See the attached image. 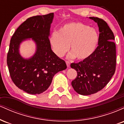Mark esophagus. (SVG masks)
Here are the masks:
<instances>
[{
	"mask_svg": "<svg viewBox=\"0 0 124 124\" xmlns=\"http://www.w3.org/2000/svg\"><path fill=\"white\" fill-rule=\"evenodd\" d=\"M66 63L67 66H68V67H70V62H69V61H66Z\"/></svg>",
	"mask_w": 124,
	"mask_h": 124,
	"instance_id": "esophagus-1",
	"label": "esophagus"
}]
</instances>
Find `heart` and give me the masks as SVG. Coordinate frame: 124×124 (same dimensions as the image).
Here are the masks:
<instances>
[{
	"label": "heart",
	"instance_id": "b5f03b06",
	"mask_svg": "<svg viewBox=\"0 0 124 124\" xmlns=\"http://www.w3.org/2000/svg\"><path fill=\"white\" fill-rule=\"evenodd\" d=\"M99 41V35L95 29L82 23H71L60 28L58 33L54 32L50 42L55 54L63 56L70 45L72 52L68 58L84 60L93 53Z\"/></svg>",
	"mask_w": 124,
	"mask_h": 124
}]
</instances>
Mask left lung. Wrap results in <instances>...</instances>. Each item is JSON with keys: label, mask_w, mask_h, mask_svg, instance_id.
I'll return each mask as SVG.
<instances>
[{"label": "left lung", "mask_w": 124, "mask_h": 124, "mask_svg": "<svg viewBox=\"0 0 124 124\" xmlns=\"http://www.w3.org/2000/svg\"><path fill=\"white\" fill-rule=\"evenodd\" d=\"M89 18L97 23L99 26L97 47L88 58L70 64L71 68L78 73L72 86L77 93L84 96L96 93L107 85L115 73L116 62V46L112 30L101 18Z\"/></svg>", "instance_id": "8db88e82"}]
</instances>
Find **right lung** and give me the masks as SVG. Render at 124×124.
<instances>
[{
  "instance_id": "1",
  "label": "right lung",
  "mask_w": 124,
  "mask_h": 124,
  "mask_svg": "<svg viewBox=\"0 0 124 124\" xmlns=\"http://www.w3.org/2000/svg\"><path fill=\"white\" fill-rule=\"evenodd\" d=\"M54 13L28 18L17 28L10 42L7 64L11 79L20 89L31 94H39L48 89L54 75L66 69L65 61L51 49L49 39ZM31 38L37 51L31 58L25 60L19 55V44Z\"/></svg>"
}]
</instances>
